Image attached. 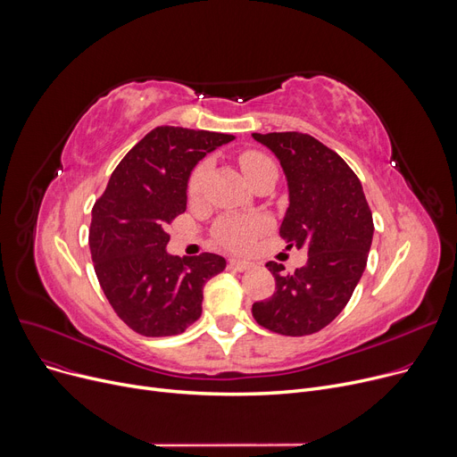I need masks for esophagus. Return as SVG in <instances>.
Returning <instances> with one entry per match:
<instances>
[{
	"label": "esophagus",
	"instance_id": "obj_1",
	"mask_svg": "<svg viewBox=\"0 0 457 457\" xmlns=\"http://www.w3.org/2000/svg\"><path fill=\"white\" fill-rule=\"evenodd\" d=\"M228 263H230V267H234L236 271H249L251 267L254 265L253 262H247V260H236V258H232Z\"/></svg>",
	"mask_w": 457,
	"mask_h": 457
}]
</instances>
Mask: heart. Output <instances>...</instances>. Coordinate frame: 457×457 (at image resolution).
<instances>
[{
  "label": "heart",
  "mask_w": 457,
  "mask_h": 457,
  "mask_svg": "<svg viewBox=\"0 0 457 457\" xmlns=\"http://www.w3.org/2000/svg\"><path fill=\"white\" fill-rule=\"evenodd\" d=\"M239 164L244 173L247 175V179L251 180L258 171L265 170V168H275L273 160L258 151H247L239 156ZM206 177H208V164L201 162L187 179V197L197 201L201 199L203 192H204V184H206ZM267 227V221L263 218H245V216H227L223 218L213 236H216L218 244L228 251L234 253H241L247 251L254 237L263 232Z\"/></svg>",
  "instance_id": "1"
}]
</instances>
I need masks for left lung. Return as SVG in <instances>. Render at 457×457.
Here are the masks:
<instances>
[{
  "label": "left lung",
  "mask_w": 457,
  "mask_h": 457,
  "mask_svg": "<svg viewBox=\"0 0 457 457\" xmlns=\"http://www.w3.org/2000/svg\"><path fill=\"white\" fill-rule=\"evenodd\" d=\"M253 138L277 154L287 179L280 236L287 247L308 249V262L293 273L282 263H265L277 291L253 304V317L282 336H310L351 301L372 244V213L356 173L310 134L253 132Z\"/></svg>",
  "instance_id": "1"
}]
</instances>
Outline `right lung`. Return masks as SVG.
<instances>
[{"instance_id":"obj_1","label":"right lung","mask_w":457,"mask_h":457,"mask_svg":"<svg viewBox=\"0 0 457 457\" xmlns=\"http://www.w3.org/2000/svg\"><path fill=\"white\" fill-rule=\"evenodd\" d=\"M232 134L156 127L134 145L92 208L88 244L104 297L140 336L182 334L201 317L204 284L225 258L166 251L168 227L186 210L192 170Z\"/></svg>"}]
</instances>
